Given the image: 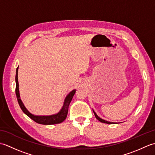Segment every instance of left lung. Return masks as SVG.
Here are the masks:
<instances>
[{
	"label": "left lung",
	"instance_id": "1",
	"mask_svg": "<svg viewBox=\"0 0 155 155\" xmlns=\"http://www.w3.org/2000/svg\"><path fill=\"white\" fill-rule=\"evenodd\" d=\"M93 113H94V116H95V117L97 118V119H98V120H99L100 122H101V123H107V124H117L116 123H113V122H109V121H107V120H105L103 119V118H101V117H99L98 116V115L97 114V113H95V112L94 111V110H93Z\"/></svg>",
	"mask_w": 155,
	"mask_h": 155
}]
</instances>
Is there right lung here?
I'll return each instance as SVG.
<instances>
[{"label":"right lung","instance_id":"1","mask_svg":"<svg viewBox=\"0 0 155 155\" xmlns=\"http://www.w3.org/2000/svg\"><path fill=\"white\" fill-rule=\"evenodd\" d=\"M18 67L16 68V77H15V81H16V98H17L18 103L19 104V106L21 107L22 110L23 111L25 114H27L28 117H30L32 120L35 121L36 123L41 124L45 125H48V124H55L61 123L63 122L66 118H67V114H68V106L70 104L71 101H72V98L73 97L74 94L76 92V89L72 90L71 91L67 96H66L63 105L61 108V109L57 113L51 114V115H35L31 113L27 108L25 107V106L23 104L22 101L21 99V96H20L19 93V85H18Z\"/></svg>","mask_w":155,"mask_h":155}]
</instances>
